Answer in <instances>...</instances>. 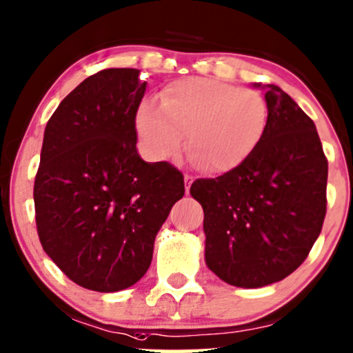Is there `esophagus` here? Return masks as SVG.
Listing matches in <instances>:
<instances>
[{"label": "esophagus", "mask_w": 353, "mask_h": 353, "mask_svg": "<svg viewBox=\"0 0 353 353\" xmlns=\"http://www.w3.org/2000/svg\"><path fill=\"white\" fill-rule=\"evenodd\" d=\"M194 181V176L190 175V173H185V190L186 193H190V188H191V183Z\"/></svg>", "instance_id": "obj_1"}]
</instances>
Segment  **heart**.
Masks as SVG:
<instances>
[{"label":"heart","mask_w":353,"mask_h":353,"mask_svg":"<svg viewBox=\"0 0 353 353\" xmlns=\"http://www.w3.org/2000/svg\"><path fill=\"white\" fill-rule=\"evenodd\" d=\"M136 125L154 159L175 155L186 134L196 163L209 173H227L258 149L268 131L269 108L256 90L188 77L163 87L160 107L141 105Z\"/></svg>","instance_id":"b5f03b06"}]
</instances>
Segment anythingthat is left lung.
I'll list each match as a JSON object with an SVG mask.
<instances>
[{"label": "left lung", "instance_id": "8db88e82", "mask_svg": "<svg viewBox=\"0 0 353 353\" xmlns=\"http://www.w3.org/2000/svg\"><path fill=\"white\" fill-rule=\"evenodd\" d=\"M269 125L240 167L201 178L205 263L230 285L258 288L290 276L326 217L327 159L316 126L290 95L268 84Z\"/></svg>", "mask_w": 353, "mask_h": 353}]
</instances>
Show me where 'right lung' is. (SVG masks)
<instances>
[{"mask_svg":"<svg viewBox=\"0 0 353 353\" xmlns=\"http://www.w3.org/2000/svg\"><path fill=\"white\" fill-rule=\"evenodd\" d=\"M145 92L139 70L108 68L66 95L47 123L34 183L40 243L77 285L131 287L150 266L154 240L185 194L183 173L136 150Z\"/></svg>","mask_w":353,"mask_h":353,"instance_id":"obj_1","label":"right lung"}]
</instances>
